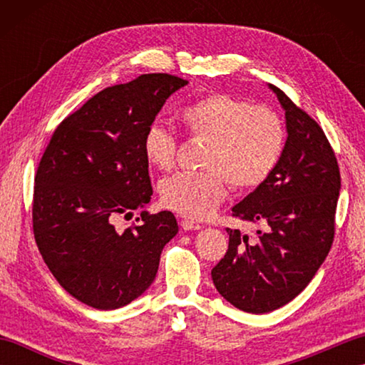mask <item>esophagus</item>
Returning a JSON list of instances; mask_svg holds the SVG:
<instances>
[{"label":"esophagus","mask_w":365,"mask_h":365,"mask_svg":"<svg viewBox=\"0 0 365 365\" xmlns=\"http://www.w3.org/2000/svg\"><path fill=\"white\" fill-rule=\"evenodd\" d=\"M180 226L183 227V230H199V229H202V226H200L199 222H195L191 220H182Z\"/></svg>","instance_id":"esophagus-1"}]
</instances>
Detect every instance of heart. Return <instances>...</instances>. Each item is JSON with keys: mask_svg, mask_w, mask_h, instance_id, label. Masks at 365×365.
<instances>
[{"mask_svg": "<svg viewBox=\"0 0 365 365\" xmlns=\"http://www.w3.org/2000/svg\"><path fill=\"white\" fill-rule=\"evenodd\" d=\"M192 138L208 139L204 170H183L160 183L161 202L191 220L212 216L227 195V182L238 191L260 187L274 173L285 149V127L276 111L224 92H210L180 110ZM177 138L152 123L143 141L144 157L160 170L173 169Z\"/></svg>", "mask_w": 365, "mask_h": 365, "instance_id": "heart-1", "label": "heart"}]
</instances>
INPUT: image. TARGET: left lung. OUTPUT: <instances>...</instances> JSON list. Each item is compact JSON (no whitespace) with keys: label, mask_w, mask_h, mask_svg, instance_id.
Returning a JSON list of instances; mask_svg holds the SVG:
<instances>
[{"label":"left lung","mask_w":365,"mask_h":365,"mask_svg":"<svg viewBox=\"0 0 365 365\" xmlns=\"http://www.w3.org/2000/svg\"><path fill=\"white\" fill-rule=\"evenodd\" d=\"M285 111L282 158L265 183L232 208L257 222V238L227 229L229 250L212 269L216 290L240 311L267 314L306 289L336 230L340 170L322 127L269 84Z\"/></svg>","instance_id":"obj_1"}]
</instances>
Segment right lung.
I'll return each mask as SVG.
<instances>
[{
	"label": "right lung",
	"instance_id": "right-lung-1",
	"mask_svg": "<svg viewBox=\"0 0 365 365\" xmlns=\"http://www.w3.org/2000/svg\"><path fill=\"white\" fill-rule=\"evenodd\" d=\"M188 84L145 73L100 91L59 123L34 177L33 230L38 251L66 292L111 311L143 294L158 271L163 247L178 232L170 212L115 229L150 202L143 141L168 97Z\"/></svg>",
	"mask_w": 365,
	"mask_h": 365
}]
</instances>
